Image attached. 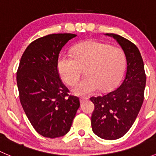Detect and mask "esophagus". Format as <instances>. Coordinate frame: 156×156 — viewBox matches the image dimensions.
I'll list each match as a JSON object with an SVG mask.
<instances>
[{"mask_svg": "<svg viewBox=\"0 0 156 156\" xmlns=\"http://www.w3.org/2000/svg\"><path fill=\"white\" fill-rule=\"evenodd\" d=\"M80 103H84V101H85V100H88V98H87V97H80Z\"/></svg>", "mask_w": 156, "mask_h": 156, "instance_id": "1", "label": "esophagus"}]
</instances>
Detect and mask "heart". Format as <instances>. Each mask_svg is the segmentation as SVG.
<instances>
[{
  "instance_id": "obj_1",
  "label": "heart",
  "mask_w": 156,
  "mask_h": 156,
  "mask_svg": "<svg viewBox=\"0 0 156 156\" xmlns=\"http://www.w3.org/2000/svg\"><path fill=\"white\" fill-rule=\"evenodd\" d=\"M126 65L121 49L96 41L78 44L73 56L62 54L57 59L61 79L69 85L75 84L84 69L86 77L72 87L75 95H90L98 90H112L120 81Z\"/></svg>"
}]
</instances>
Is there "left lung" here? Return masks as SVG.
Returning <instances> with one entry per match:
<instances>
[{
	"label": "left lung",
	"mask_w": 156,
	"mask_h": 156,
	"mask_svg": "<svg viewBox=\"0 0 156 156\" xmlns=\"http://www.w3.org/2000/svg\"><path fill=\"white\" fill-rule=\"evenodd\" d=\"M123 50L127 71L122 84L103 96L91 97L95 108L91 116L93 132L108 140L123 136L133 125L144 98L146 77L144 64L136 45L119 34L107 33Z\"/></svg>",
	"instance_id": "left-lung-1"
}]
</instances>
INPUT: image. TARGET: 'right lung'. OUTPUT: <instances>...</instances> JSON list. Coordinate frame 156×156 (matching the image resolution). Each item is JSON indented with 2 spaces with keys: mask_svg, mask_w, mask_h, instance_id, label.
Listing matches in <instances>:
<instances>
[{
  "mask_svg": "<svg viewBox=\"0 0 156 156\" xmlns=\"http://www.w3.org/2000/svg\"><path fill=\"white\" fill-rule=\"evenodd\" d=\"M75 34H52L34 41L21 57L16 74L20 100L36 131L44 137L64 136L80 107L60 79L57 59Z\"/></svg>",
  "mask_w": 156,
  "mask_h": 156,
  "instance_id": "right-lung-1",
  "label": "right lung"
}]
</instances>
